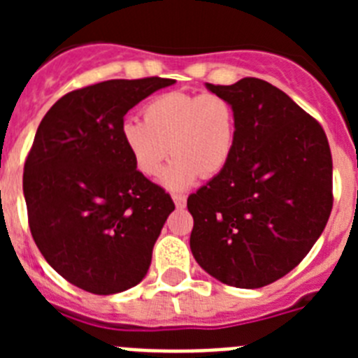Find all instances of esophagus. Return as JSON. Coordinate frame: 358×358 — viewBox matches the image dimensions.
Returning <instances> with one entry per match:
<instances>
[{"label":"esophagus","instance_id":"1","mask_svg":"<svg viewBox=\"0 0 358 358\" xmlns=\"http://www.w3.org/2000/svg\"><path fill=\"white\" fill-rule=\"evenodd\" d=\"M172 199H173V202H176V206H177V208H185V206H186V197H185V195L173 194Z\"/></svg>","mask_w":358,"mask_h":358}]
</instances>
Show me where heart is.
<instances>
[{
    "label": "heart",
    "mask_w": 358,
    "mask_h": 358,
    "mask_svg": "<svg viewBox=\"0 0 358 358\" xmlns=\"http://www.w3.org/2000/svg\"><path fill=\"white\" fill-rule=\"evenodd\" d=\"M235 109L220 94L170 91L152 98L141 120H125L122 141L134 166L157 177L172 152L163 176L170 188H186L202 176L215 177L226 169L235 147Z\"/></svg>",
    "instance_id": "1"
}]
</instances>
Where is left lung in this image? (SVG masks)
Wrapping results in <instances>:
<instances>
[{
  "mask_svg": "<svg viewBox=\"0 0 358 358\" xmlns=\"http://www.w3.org/2000/svg\"><path fill=\"white\" fill-rule=\"evenodd\" d=\"M208 90L235 109V147L226 169L188 197L189 248L218 281L260 289L301 264L327 226L330 145L321 123L268 82Z\"/></svg>",
  "mask_w": 358,
  "mask_h": 358,
  "instance_id": "obj_1",
  "label": "left lung"
}]
</instances>
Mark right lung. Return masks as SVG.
<instances>
[{
    "instance_id": "add662e5",
    "label": "right lung",
    "mask_w": 358,
    "mask_h": 358,
    "mask_svg": "<svg viewBox=\"0 0 358 358\" xmlns=\"http://www.w3.org/2000/svg\"><path fill=\"white\" fill-rule=\"evenodd\" d=\"M172 78L106 80L69 91L44 115L24 161L28 226L44 260L91 294L123 292L147 274L172 197L122 141L123 116Z\"/></svg>"
}]
</instances>
